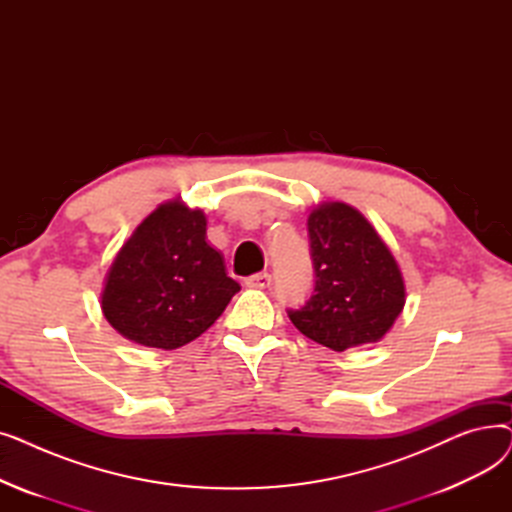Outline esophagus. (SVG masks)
Listing matches in <instances>:
<instances>
[{"label": "esophagus", "instance_id": "34e87169", "mask_svg": "<svg viewBox=\"0 0 512 512\" xmlns=\"http://www.w3.org/2000/svg\"><path fill=\"white\" fill-rule=\"evenodd\" d=\"M247 284L253 286V288H267V286L272 284V276L267 274V272H263V274H253V276L247 278Z\"/></svg>", "mask_w": 512, "mask_h": 512}]
</instances>
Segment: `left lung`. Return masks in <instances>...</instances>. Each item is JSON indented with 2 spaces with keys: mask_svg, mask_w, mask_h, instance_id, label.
Masks as SVG:
<instances>
[{
  "mask_svg": "<svg viewBox=\"0 0 512 512\" xmlns=\"http://www.w3.org/2000/svg\"><path fill=\"white\" fill-rule=\"evenodd\" d=\"M315 286L309 301L288 309L301 334L332 351L378 342L405 307L398 265L363 215L324 203L307 220Z\"/></svg>",
  "mask_w": 512,
  "mask_h": 512,
  "instance_id": "obj_1",
  "label": "left lung"
}]
</instances>
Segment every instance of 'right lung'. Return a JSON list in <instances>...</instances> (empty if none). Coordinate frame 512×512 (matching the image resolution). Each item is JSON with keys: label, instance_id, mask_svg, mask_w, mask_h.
Wrapping results in <instances>:
<instances>
[{"label": "right lung", "instance_id": "1", "mask_svg": "<svg viewBox=\"0 0 512 512\" xmlns=\"http://www.w3.org/2000/svg\"><path fill=\"white\" fill-rule=\"evenodd\" d=\"M205 230L203 211L180 201L159 205L134 230L101 294L105 319L124 338L172 351L224 313L240 286L207 245Z\"/></svg>", "mask_w": 512, "mask_h": 512}]
</instances>
